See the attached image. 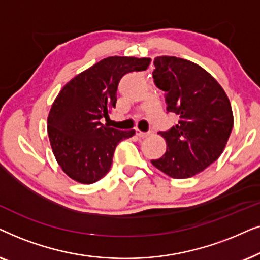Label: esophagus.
Segmentation results:
<instances>
[{"instance_id": "obj_1", "label": "esophagus", "mask_w": 260, "mask_h": 260, "mask_svg": "<svg viewBox=\"0 0 260 260\" xmlns=\"http://www.w3.org/2000/svg\"><path fill=\"white\" fill-rule=\"evenodd\" d=\"M147 136H148V133H144V132H141V131L137 129V137H139V138H146Z\"/></svg>"}]
</instances>
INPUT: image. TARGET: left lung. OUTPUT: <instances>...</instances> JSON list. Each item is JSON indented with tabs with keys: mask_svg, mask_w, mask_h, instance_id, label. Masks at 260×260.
Returning <instances> with one entry per match:
<instances>
[{
	"mask_svg": "<svg viewBox=\"0 0 260 260\" xmlns=\"http://www.w3.org/2000/svg\"><path fill=\"white\" fill-rule=\"evenodd\" d=\"M155 85L165 92L166 110L178 122L159 134L166 152L151 160L172 178L195 176L222 153L233 128V112L226 92L215 78L192 61L171 55L154 58Z\"/></svg>",
	"mask_w": 260,
	"mask_h": 260,
	"instance_id": "8db88e82",
	"label": "left lung"
}]
</instances>
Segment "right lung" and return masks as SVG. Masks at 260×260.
Returning a JSON list of instances; mask_svg holds the SVG:
<instances>
[{
  "label": "right lung",
  "mask_w": 260,
  "mask_h": 260,
  "mask_svg": "<svg viewBox=\"0 0 260 260\" xmlns=\"http://www.w3.org/2000/svg\"><path fill=\"white\" fill-rule=\"evenodd\" d=\"M150 58L108 57L67 83L47 117V133L57 162L69 177L83 184L98 182L110 170L114 151L136 131L101 123L116 105L120 79L145 71Z\"/></svg>",
  "instance_id": "add662e5"
}]
</instances>
